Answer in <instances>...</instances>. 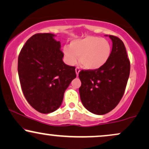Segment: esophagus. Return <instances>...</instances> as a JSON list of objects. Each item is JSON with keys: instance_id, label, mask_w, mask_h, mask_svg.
<instances>
[{"instance_id": "esophagus-1", "label": "esophagus", "mask_w": 149, "mask_h": 149, "mask_svg": "<svg viewBox=\"0 0 149 149\" xmlns=\"http://www.w3.org/2000/svg\"><path fill=\"white\" fill-rule=\"evenodd\" d=\"M80 68L79 67H76V73L77 75V76H78V74H79V72H80Z\"/></svg>"}]
</instances>
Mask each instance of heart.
<instances>
[{"instance_id":"b5f03b06","label":"heart","mask_w":149,"mask_h":149,"mask_svg":"<svg viewBox=\"0 0 149 149\" xmlns=\"http://www.w3.org/2000/svg\"><path fill=\"white\" fill-rule=\"evenodd\" d=\"M65 59L74 65L79 57L80 64L88 70L100 69L107 62L111 54V45L106 39L97 36H86L70 42L69 48L63 49Z\"/></svg>"}]
</instances>
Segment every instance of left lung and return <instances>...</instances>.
Returning a JSON list of instances; mask_svg holds the SVG:
<instances>
[{
    "instance_id": "left-lung-1",
    "label": "left lung",
    "mask_w": 149,
    "mask_h": 149,
    "mask_svg": "<svg viewBox=\"0 0 149 149\" xmlns=\"http://www.w3.org/2000/svg\"><path fill=\"white\" fill-rule=\"evenodd\" d=\"M109 37L113 46L107 62L99 69L82 70L79 73L82 104L87 110L97 115L107 113L118 104L123 96L130 71L123 42L114 36Z\"/></svg>"
}]
</instances>
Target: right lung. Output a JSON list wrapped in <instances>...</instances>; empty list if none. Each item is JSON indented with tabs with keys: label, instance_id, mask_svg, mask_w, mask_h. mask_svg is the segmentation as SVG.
Instances as JSON below:
<instances>
[{
	"label": "right lung",
	"instance_id": "right-lung-1",
	"mask_svg": "<svg viewBox=\"0 0 149 149\" xmlns=\"http://www.w3.org/2000/svg\"><path fill=\"white\" fill-rule=\"evenodd\" d=\"M52 33H36L26 42L18 57V74L26 100L37 111L52 113L76 78L74 66L65 64L61 43Z\"/></svg>",
	"mask_w": 149,
	"mask_h": 149
}]
</instances>
